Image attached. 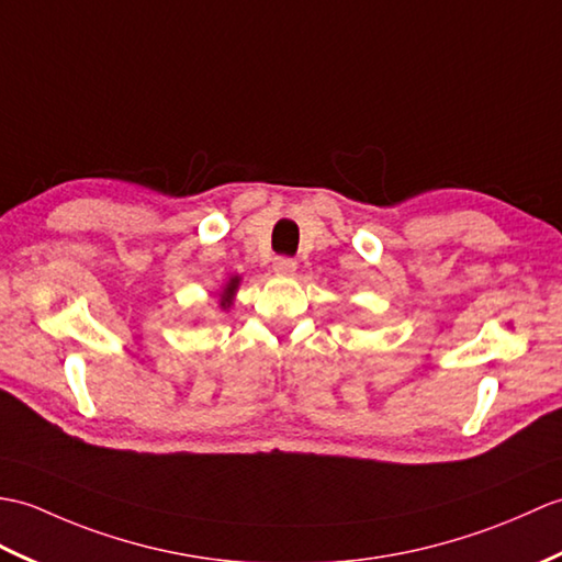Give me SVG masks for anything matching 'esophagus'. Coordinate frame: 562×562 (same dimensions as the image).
<instances>
[{"instance_id":"1","label":"esophagus","mask_w":562,"mask_h":562,"mask_svg":"<svg viewBox=\"0 0 562 562\" xmlns=\"http://www.w3.org/2000/svg\"><path fill=\"white\" fill-rule=\"evenodd\" d=\"M271 267H273V273H279V277H293L297 269V261L291 257H277Z\"/></svg>"}]
</instances>
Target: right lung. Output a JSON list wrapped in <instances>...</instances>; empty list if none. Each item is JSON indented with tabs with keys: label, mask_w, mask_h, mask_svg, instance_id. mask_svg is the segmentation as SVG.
<instances>
[{
	"label": "right lung",
	"mask_w": 562,
	"mask_h": 562,
	"mask_svg": "<svg viewBox=\"0 0 562 562\" xmlns=\"http://www.w3.org/2000/svg\"><path fill=\"white\" fill-rule=\"evenodd\" d=\"M240 281H243L240 273H233V277L223 283V289L218 293V305H221V310H226V313L233 307L235 293H238V289H240Z\"/></svg>",
	"instance_id": "1"
}]
</instances>
